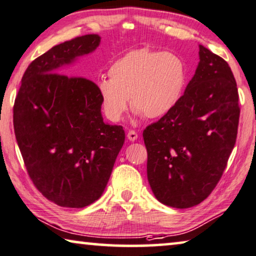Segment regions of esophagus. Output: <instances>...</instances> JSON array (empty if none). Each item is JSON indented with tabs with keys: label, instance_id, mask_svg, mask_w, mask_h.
I'll use <instances>...</instances> for the list:
<instances>
[{
	"label": "esophagus",
	"instance_id": "34e87169",
	"mask_svg": "<svg viewBox=\"0 0 256 256\" xmlns=\"http://www.w3.org/2000/svg\"><path fill=\"white\" fill-rule=\"evenodd\" d=\"M128 139L131 141L136 140L138 139V133H136V131H133V130H130V131L128 132Z\"/></svg>",
	"mask_w": 256,
	"mask_h": 256
}]
</instances>
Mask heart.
<instances>
[{
	"instance_id": "b5f03b06",
	"label": "heart",
	"mask_w": 256,
	"mask_h": 256,
	"mask_svg": "<svg viewBox=\"0 0 256 256\" xmlns=\"http://www.w3.org/2000/svg\"><path fill=\"white\" fill-rule=\"evenodd\" d=\"M109 78L98 82L102 109L112 122L122 120L128 108L146 118H160L180 100L186 66L180 56L150 48L134 49L109 68Z\"/></svg>"
}]
</instances>
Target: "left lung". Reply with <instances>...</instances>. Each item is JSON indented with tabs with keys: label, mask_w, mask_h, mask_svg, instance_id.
Segmentation results:
<instances>
[{
	"label": "left lung",
	"mask_w": 256,
	"mask_h": 256,
	"mask_svg": "<svg viewBox=\"0 0 256 256\" xmlns=\"http://www.w3.org/2000/svg\"><path fill=\"white\" fill-rule=\"evenodd\" d=\"M200 62L176 106L144 130L147 177L163 204L190 208L216 188L234 150L239 94L230 66L199 46Z\"/></svg>",
	"instance_id": "1"
}]
</instances>
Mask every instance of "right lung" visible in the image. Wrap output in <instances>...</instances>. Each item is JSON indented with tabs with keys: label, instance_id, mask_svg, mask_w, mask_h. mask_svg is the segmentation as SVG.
<instances>
[{
	"label": "right lung",
	"instance_id": "add662e5",
	"mask_svg": "<svg viewBox=\"0 0 256 256\" xmlns=\"http://www.w3.org/2000/svg\"><path fill=\"white\" fill-rule=\"evenodd\" d=\"M100 40L86 34L38 57L14 100V134L28 176L60 207L84 208L102 196L125 140L123 126L104 122L96 84L63 68Z\"/></svg>",
	"mask_w": 256,
	"mask_h": 256
}]
</instances>
